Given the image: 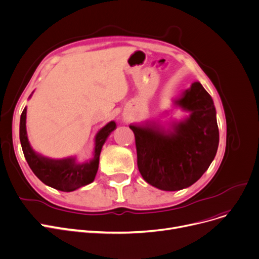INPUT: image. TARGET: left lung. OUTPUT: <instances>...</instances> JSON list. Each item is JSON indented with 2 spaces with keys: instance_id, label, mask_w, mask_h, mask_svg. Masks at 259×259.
I'll return each mask as SVG.
<instances>
[{
  "instance_id": "8db88e82",
  "label": "left lung",
  "mask_w": 259,
  "mask_h": 259,
  "mask_svg": "<svg viewBox=\"0 0 259 259\" xmlns=\"http://www.w3.org/2000/svg\"><path fill=\"white\" fill-rule=\"evenodd\" d=\"M174 104L189 115L174 122L170 128L130 125L142 178L166 191L194 184L213 161L220 142L213 100L199 81L185 90Z\"/></svg>"
}]
</instances>
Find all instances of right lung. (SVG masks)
<instances>
[{
	"mask_svg": "<svg viewBox=\"0 0 259 259\" xmlns=\"http://www.w3.org/2000/svg\"><path fill=\"white\" fill-rule=\"evenodd\" d=\"M32 94L29 98H31ZM26 114L27 106H25L20 121L21 145L30 168L42 183L65 192L74 191L92 183L98 170L101 148L110 134L116 128L114 121H111L96 134L94 154L91 159L78 161L76 156L53 159L36 153L30 145L26 130Z\"/></svg>",
	"mask_w": 259,
	"mask_h": 259,
	"instance_id": "add662e5",
	"label": "right lung"
}]
</instances>
